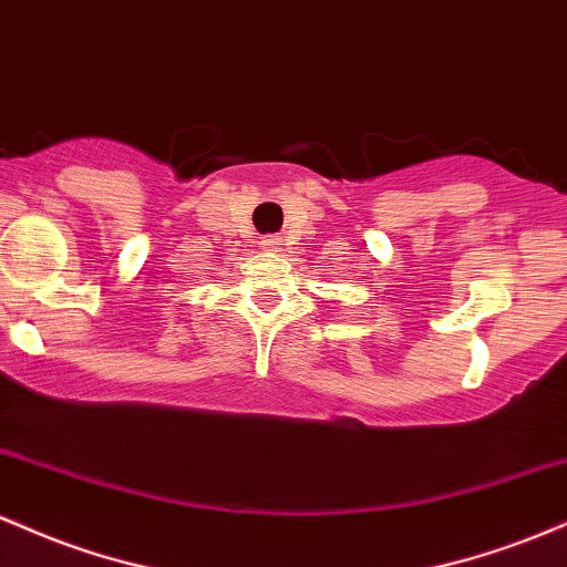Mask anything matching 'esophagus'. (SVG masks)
Returning a JSON list of instances; mask_svg holds the SVG:
<instances>
[{"label":"esophagus","instance_id":"34e87169","mask_svg":"<svg viewBox=\"0 0 567 567\" xmlns=\"http://www.w3.org/2000/svg\"><path fill=\"white\" fill-rule=\"evenodd\" d=\"M259 246H262L265 251H278L284 246V240L278 238V235H267V238L259 240Z\"/></svg>","mask_w":567,"mask_h":567}]
</instances>
